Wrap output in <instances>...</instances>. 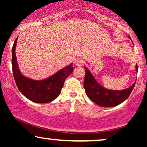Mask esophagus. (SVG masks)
Wrapping results in <instances>:
<instances>
[{"instance_id": "esophagus-1", "label": "esophagus", "mask_w": 147, "mask_h": 147, "mask_svg": "<svg viewBox=\"0 0 147 147\" xmlns=\"http://www.w3.org/2000/svg\"><path fill=\"white\" fill-rule=\"evenodd\" d=\"M84 61L82 58H77L75 61V64L76 65H77V66H82V65H84Z\"/></svg>"}]
</instances>
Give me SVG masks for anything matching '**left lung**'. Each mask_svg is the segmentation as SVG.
<instances>
[{"label": "left lung", "instance_id": "1", "mask_svg": "<svg viewBox=\"0 0 147 147\" xmlns=\"http://www.w3.org/2000/svg\"><path fill=\"white\" fill-rule=\"evenodd\" d=\"M131 38V37L129 36ZM138 70V65H136ZM85 78L84 86L86 93L91 100L102 107H114L122 103L129 97L136 82L131 86L122 90H111L104 88L97 83L93 76L85 67Z\"/></svg>", "mask_w": 147, "mask_h": 147}]
</instances>
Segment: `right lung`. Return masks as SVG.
I'll list each match as a JSON object with an SVG mask.
<instances>
[{"label":"right lung","instance_id":"1","mask_svg":"<svg viewBox=\"0 0 147 147\" xmlns=\"http://www.w3.org/2000/svg\"><path fill=\"white\" fill-rule=\"evenodd\" d=\"M17 38L12 47L11 65L14 80L18 90L32 102L42 104L52 102L60 95L64 82L73 71L72 63L44 80H32L24 77L18 69L15 54Z\"/></svg>","mask_w":147,"mask_h":147}]
</instances>
